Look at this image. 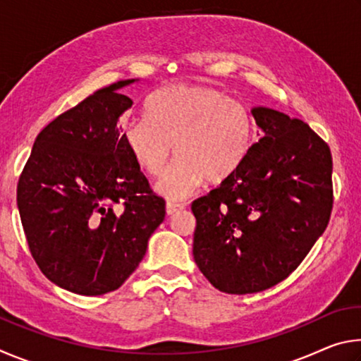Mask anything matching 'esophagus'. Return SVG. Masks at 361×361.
Masks as SVG:
<instances>
[{"label":"esophagus","instance_id":"1","mask_svg":"<svg viewBox=\"0 0 361 361\" xmlns=\"http://www.w3.org/2000/svg\"><path fill=\"white\" fill-rule=\"evenodd\" d=\"M183 209H185V205H183V204H173V202H169V204L166 205L167 215H175L176 212H180V210H183Z\"/></svg>","mask_w":361,"mask_h":361}]
</instances>
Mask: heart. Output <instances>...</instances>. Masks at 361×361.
I'll return each instance as SVG.
<instances>
[{
    "label": "heart",
    "mask_w": 361,
    "mask_h": 361,
    "mask_svg": "<svg viewBox=\"0 0 361 361\" xmlns=\"http://www.w3.org/2000/svg\"><path fill=\"white\" fill-rule=\"evenodd\" d=\"M253 118L240 102L200 84H178L146 103V118L121 126V140L140 169L162 173L173 152L176 161L159 180L164 197H188L205 180L219 185L234 175L253 145Z\"/></svg>",
    "instance_id": "obj_1"
}]
</instances>
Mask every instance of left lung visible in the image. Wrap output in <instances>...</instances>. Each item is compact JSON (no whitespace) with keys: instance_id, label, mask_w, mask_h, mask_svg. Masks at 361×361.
<instances>
[{"instance_id":"8db88e82","label":"left lung","mask_w":361,"mask_h":361,"mask_svg":"<svg viewBox=\"0 0 361 361\" xmlns=\"http://www.w3.org/2000/svg\"><path fill=\"white\" fill-rule=\"evenodd\" d=\"M264 137L239 170L195 199L194 261L223 293L271 288L301 264L333 210V159L301 119L253 108Z\"/></svg>"}]
</instances>
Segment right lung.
Here are the masks:
<instances>
[{"label":"right lung","mask_w":361,"mask_h":361,"mask_svg":"<svg viewBox=\"0 0 361 361\" xmlns=\"http://www.w3.org/2000/svg\"><path fill=\"white\" fill-rule=\"evenodd\" d=\"M97 90L57 116L35 140L17 185L30 253L41 272L84 296L118 290L138 267L166 200L152 192L122 143L118 89Z\"/></svg>","instance_id":"right-lung-1"}]
</instances>
